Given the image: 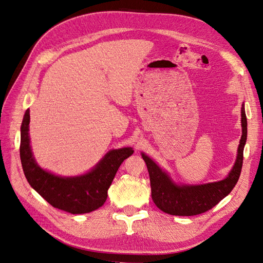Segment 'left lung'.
Returning a JSON list of instances; mask_svg holds the SVG:
<instances>
[{"label": "left lung", "mask_w": 263, "mask_h": 263, "mask_svg": "<svg viewBox=\"0 0 263 263\" xmlns=\"http://www.w3.org/2000/svg\"><path fill=\"white\" fill-rule=\"evenodd\" d=\"M241 127L242 135L238 147L236 162L227 178L218 182L200 185H178L171 180L168 173L148 156L141 154L149 172L151 197L157 208L176 216H194L213 209L232 192L240 177L243 148L247 140V117L243 104L241 106Z\"/></svg>", "instance_id": "1"}]
</instances>
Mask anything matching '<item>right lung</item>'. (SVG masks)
I'll use <instances>...</instances> for the list:
<instances>
[{
  "label": "right lung",
  "mask_w": 263,
  "mask_h": 263,
  "mask_svg": "<svg viewBox=\"0 0 263 263\" xmlns=\"http://www.w3.org/2000/svg\"><path fill=\"white\" fill-rule=\"evenodd\" d=\"M29 109L21 127L20 155L24 174L36 192L55 209L71 214H84L98 210L105 203L107 190L125 159L134 154L130 147L110 150L85 174L59 177L42 169L31 153L29 140Z\"/></svg>",
  "instance_id": "obj_1"
}]
</instances>
